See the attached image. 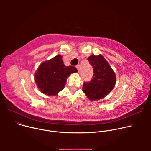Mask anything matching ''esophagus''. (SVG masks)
I'll return each mask as SVG.
<instances>
[{
    "label": "esophagus",
    "mask_w": 151,
    "mask_h": 151,
    "mask_svg": "<svg viewBox=\"0 0 151 151\" xmlns=\"http://www.w3.org/2000/svg\"><path fill=\"white\" fill-rule=\"evenodd\" d=\"M76 69H78V72H79V69H80V66H79V65H78V66H76Z\"/></svg>",
    "instance_id": "1"
}]
</instances>
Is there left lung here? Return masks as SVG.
I'll use <instances>...</instances> for the list:
<instances>
[{
    "label": "left lung",
    "instance_id": "left-lung-1",
    "mask_svg": "<svg viewBox=\"0 0 151 151\" xmlns=\"http://www.w3.org/2000/svg\"><path fill=\"white\" fill-rule=\"evenodd\" d=\"M88 60L93 68L94 75L90 82L83 83L82 91L88 99L94 101L104 98L113 90L116 75L102 55H91Z\"/></svg>",
    "mask_w": 151,
    "mask_h": 151
}]
</instances>
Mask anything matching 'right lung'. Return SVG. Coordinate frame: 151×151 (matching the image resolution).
Returning <instances> with one entry per match:
<instances>
[{
    "mask_svg": "<svg viewBox=\"0 0 151 151\" xmlns=\"http://www.w3.org/2000/svg\"><path fill=\"white\" fill-rule=\"evenodd\" d=\"M77 72L75 67L64 65L62 56L58 55L40 64L35 81L42 93L54 96L64 88L69 75Z\"/></svg>",
    "mask_w": 151,
    "mask_h": 151,
    "instance_id": "right-lung-1",
    "label": "right lung"
}]
</instances>
